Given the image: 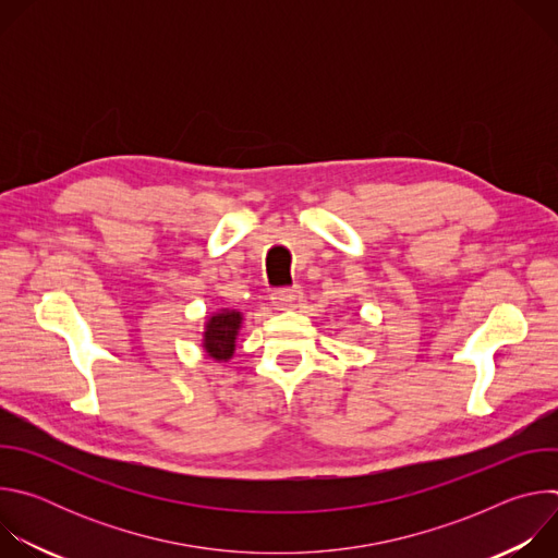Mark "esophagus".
I'll return each instance as SVG.
<instances>
[{"instance_id":"34e87169","label":"esophagus","mask_w":558,"mask_h":558,"mask_svg":"<svg viewBox=\"0 0 558 558\" xmlns=\"http://www.w3.org/2000/svg\"><path fill=\"white\" fill-rule=\"evenodd\" d=\"M302 300V291H300V287H291V289H278V291H274L271 293V302H274V306L276 308H291V306H295V302H300Z\"/></svg>"}]
</instances>
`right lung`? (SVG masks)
Instances as JSON below:
<instances>
[{"mask_svg":"<svg viewBox=\"0 0 558 558\" xmlns=\"http://www.w3.org/2000/svg\"><path fill=\"white\" fill-rule=\"evenodd\" d=\"M245 315L238 308H218L205 317L201 347L214 362H229L235 353V340L241 336Z\"/></svg>","mask_w":558,"mask_h":558,"instance_id":"right-lung-1","label":"right lung"}]
</instances>
